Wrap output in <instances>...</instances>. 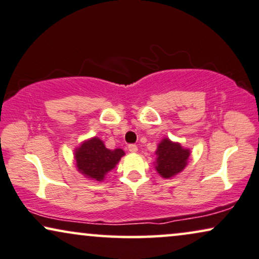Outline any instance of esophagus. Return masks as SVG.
Returning <instances> with one entry per match:
<instances>
[{"label":"esophagus","instance_id":"esophagus-1","mask_svg":"<svg viewBox=\"0 0 259 259\" xmlns=\"http://www.w3.org/2000/svg\"><path fill=\"white\" fill-rule=\"evenodd\" d=\"M127 150H129L130 153H136V151L139 150V148H137L136 144H129V146H127Z\"/></svg>","mask_w":259,"mask_h":259}]
</instances>
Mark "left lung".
Listing matches in <instances>:
<instances>
[{
    "label": "left lung",
    "mask_w": 259,
    "mask_h": 259,
    "mask_svg": "<svg viewBox=\"0 0 259 259\" xmlns=\"http://www.w3.org/2000/svg\"><path fill=\"white\" fill-rule=\"evenodd\" d=\"M156 170L163 178H171L186 167L189 150L184 149L179 143L164 139L157 147Z\"/></svg>",
    "instance_id": "left-lung-1"
}]
</instances>
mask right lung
Returning a JSON list of instances; mask_svg holds the SVG:
<instances>
[{"label":"right lung","instance_id":"add662e5","mask_svg":"<svg viewBox=\"0 0 259 259\" xmlns=\"http://www.w3.org/2000/svg\"><path fill=\"white\" fill-rule=\"evenodd\" d=\"M123 155L122 149L110 150L105 148L101 140L95 137L78 148L75 151V161L78 169L85 177L101 181L104 175L115 167Z\"/></svg>","mask_w":259,"mask_h":259}]
</instances>
